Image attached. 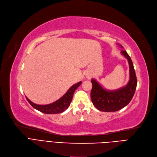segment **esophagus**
<instances>
[{
    "label": "esophagus",
    "mask_w": 157,
    "mask_h": 157,
    "mask_svg": "<svg viewBox=\"0 0 157 157\" xmlns=\"http://www.w3.org/2000/svg\"><path fill=\"white\" fill-rule=\"evenodd\" d=\"M86 77H87V78L89 79V78H90V77H90V76H89V75H86Z\"/></svg>",
    "instance_id": "obj_1"
}]
</instances>
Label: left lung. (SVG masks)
Segmentation results:
<instances>
[{
  "label": "left lung",
  "instance_id": "1",
  "mask_svg": "<svg viewBox=\"0 0 157 157\" xmlns=\"http://www.w3.org/2000/svg\"><path fill=\"white\" fill-rule=\"evenodd\" d=\"M121 52L127 59L129 65L130 77L125 86L116 90H107L96 80L92 78L91 80L92 83L91 99L94 105L100 111L109 112L121 110L130 102L136 91L137 78L132 62L125 51L123 50Z\"/></svg>",
  "mask_w": 157,
  "mask_h": 157
}]
</instances>
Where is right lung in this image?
Returning <instances> with one entry per match:
<instances>
[{
    "mask_svg": "<svg viewBox=\"0 0 157 157\" xmlns=\"http://www.w3.org/2000/svg\"><path fill=\"white\" fill-rule=\"evenodd\" d=\"M81 83H82V82L80 81V82L74 84L67 90V92L60 99H59L55 102L48 105H37L30 101L26 97V98L32 106H33L35 109L43 113H47V114L60 113L64 112L69 106L72 101L75 91V90H77V88L81 84Z\"/></svg>",
    "mask_w": 157,
    "mask_h": 157,
    "instance_id": "obj_1",
    "label": "right lung"
}]
</instances>
